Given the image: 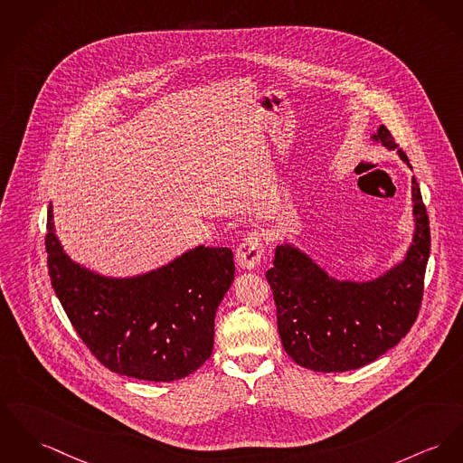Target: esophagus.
<instances>
[{"mask_svg": "<svg viewBox=\"0 0 463 463\" xmlns=\"http://www.w3.org/2000/svg\"><path fill=\"white\" fill-rule=\"evenodd\" d=\"M237 258V265L241 269L247 270H254L260 267L261 260H263V242H261V235L260 233H249L246 239L242 241V244L237 247L235 252Z\"/></svg>", "mask_w": 463, "mask_h": 463, "instance_id": "obj_1", "label": "esophagus"}]
</instances>
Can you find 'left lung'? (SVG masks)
Masks as SVG:
<instances>
[{"label":"left lung","instance_id":"8db88e82","mask_svg":"<svg viewBox=\"0 0 463 463\" xmlns=\"http://www.w3.org/2000/svg\"><path fill=\"white\" fill-rule=\"evenodd\" d=\"M372 138L399 149L386 126ZM399 155L409 165L402 149ZM412 202V246L401 265L370 282L330 278L298 249L278 246L267 280L278 308L279 337L293 362L316 372L360 369L407 335L421 307L430 256V222L414 177Z\"/></svg>","mask_w":463,"mask_h":463}]
</instances>
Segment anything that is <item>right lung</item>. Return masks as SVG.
I'll return each instance as SVG.
<instances>
[{"label":"right lung","instance_id":"obj_1","mask_svg":"<svg viewBox=\"0 0 463 463\" xmlns=\"http://www.w3.org/2000/svg\"><path fill=\"white\" fill-rule=\"evenodd\" d=\"M45 249L62 308L103 367L170 383L211 358L216 310L235 278L232 249L200 246L138 278H101L64 254L52 205Z\"/></svg>","mask_w":463,"mask_h":463}]
</instances>
